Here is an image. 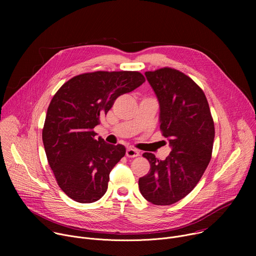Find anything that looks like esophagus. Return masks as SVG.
<instances>
[{"label": "esophagus", "instance_id": "esophagus-1", "mask_svg": "<svg viewBox=\"0 0 256 256\" xmlns=\"http://www.w3.org/2000/svg\"><path fill=\"white\" fill-rule=\"evenodd\" d=\"M126 157H128V158H136V157L140 156V152H138V150H134V149L128 148V149H126Z\"/></svg>", "mask_w": 256, "mask_h": 256}]
</instances>
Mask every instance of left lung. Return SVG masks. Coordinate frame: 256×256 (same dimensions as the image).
Returning a JSON list of instances; mask_svg holds the SVG:
<instances>
[{
	"instance_id": "1",
	"label": "left lung",
	"mask_w": 256,
	"mask_h": 256,
	"mask_svg": "<svg viewBox=\"0 0 256 256\" xmlns=\"http://www.w3.org/2000/svg\"><path fill=\"white\" fill-rule=\"evenodd\" d=\"M160 105V130L171 152L165 160L144 153L151 168L138 179L148 202L169 206L186 198L198 184L212 152L214 126L200 87L178 70L162 68L146 72Z\"/></svg>"
}]
</instances>
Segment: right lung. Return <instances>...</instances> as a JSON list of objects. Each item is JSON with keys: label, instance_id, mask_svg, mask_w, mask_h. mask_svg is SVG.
<instances>
[{"label": "right lung", "instance_id": "obj_1", "mask_svg": "<svg viewBox=\"0 0 256 256\" xmlns=\"http://www.w3.org/2000/svg\"><path fill=\"white\" fill-rule=\"evenodd\" d=\"M144 82V77L134 70H97L70 79L52 97L42 140L58 184L72 200L94 202L106 192L109 173L126 155V148L96 138L93 128L118 96Z\"/></svg>", "mask_w": 256, "mask_h": 256}]
</instances>
